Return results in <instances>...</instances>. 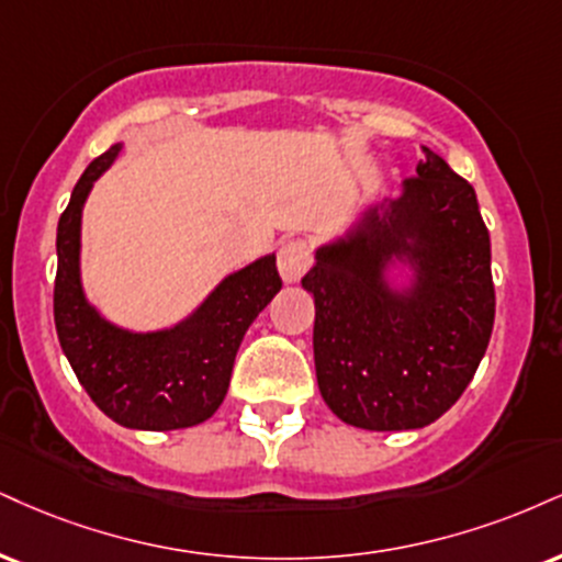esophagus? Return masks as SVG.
Wrapping results in <instances>:
<instances>
[{"label":"esophagus","mask_w":562,"mask_h":562,"mask_svg":"<svg viewBox=\"0 0 562 562\" xmlns=\"http://www.w3.org/2000/svg\"><path fill=\"white\" fill-rule=\"evenodd\" d=\"M311 267V248L306 240L295 238L282 243L280 254H277V269H280L282 280L285 282H299L306 269Z\"/></svg>","instance_id":"34e87169"}]
</instances>
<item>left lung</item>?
Returning <instances> with one entry per match:
<instances>
[{
  "label": "left lung",
  "mask_w": 562,
  "mask_h": 562,
  "mask_svg": "<svg viewBox=\"0 0 562 562\" xmlns=\"http://www.w3.org/2000/svg\"><path fill=\"white\" fill-rule=\"evenodd\" d=\"M403 195L363 212L322 246L303 277L314 293V363L324 403L350 427L422 429L450 408L495 324L490 233L469 180L424 148ZM405 258L415 288L392 291L383 269Z\"/></svg>",
  "instance_id": "left-lung-1"
}]
</instances>
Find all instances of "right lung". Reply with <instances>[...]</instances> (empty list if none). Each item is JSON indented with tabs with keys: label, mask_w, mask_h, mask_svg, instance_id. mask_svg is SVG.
Masks as SVG:
<instances>
[{
	"label": "right lung",
	"mask_w": 562,
	"mask_h": 562,
	"mask_svg": "<svg viewBox=\"0 0 562 562\" xmlns=\"http://www.w3.org/2000/svg\"><path fill=\"white\" fill-rule=\"evenodd\" d=\"M120 144L80 175L57 225L54 324L59 346L91 401L127 429L170 431L206 422L229 387L243 335L280 293L274 256L225 277L186 322L161 333H127L101 319L80 285V214L93 180Z\"/></svg>",
	"instance_id": "add662e5"
}]
</instances>
